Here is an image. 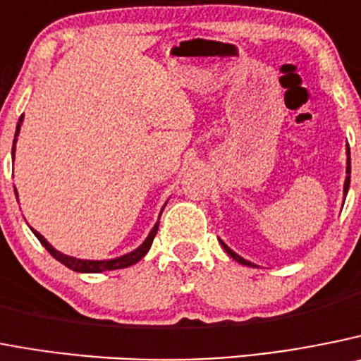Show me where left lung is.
<instances>
[{
	"label": "left lung",
	"mask_w": 361,
	"mask_h": 361,
	"mask_svg": "<svg viewBox=\"0 0 361 361\" xmlns=\"http://www.w3.org/2000/svg\"><path fill=\"white\" fill-rule=\"evenodd\" d=\"M349 184H351V152H349V145H347V177H345V184H343V195H347V191H349ZM220 243H221V247H224V250H226V252L229 254L234 261H238V263H241V264H245V267H256L254 263H250V261L243 259V257L238 256L236 252H233V250H231L229 247H227L221 240H220Z\"/></svg>",
	"instance_id": "1"
}]
</instances>
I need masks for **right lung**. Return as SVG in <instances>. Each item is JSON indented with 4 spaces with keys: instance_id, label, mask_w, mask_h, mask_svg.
I'll list each match as a JSON object with an SVG mask.
<instances>
[{
    "instance_id": "obj_1",
    "label": "right lung",
    "mask_w": 361,
    "mask_h": 361,
    "mask_svg": "<svg viewBox=\"0 0 361 361\" xmlns=\"http://www.w3.org/2000/svg\"><path fill=\"white\" fill-rule=\"evenodd\" d=\"M21 121H23V116L19 118V123L18 127H16V137H18L19 134V128H21ZM16 154V140H14V145H12V155ZM16 197H18V193H16ZM32 229V227H30ZM157 229H159V221L154 226V229L150 231V234L147 236V240L143 241V245H140L135 250H132V252L125 254V256H120V257H114V259H105V261H91V259H77V257H71V256H66V254L59 252V250L53 249L51 245H49L48 241L44 240V236L42 234H39L37 231L32 229V233L37 236V240L41 241L42 247H44L46 250H48L49 254H51L53 257L57 261H61L62 264H66L68 269L75 270V272H84V274H100V272H105V270H118V269H127V267H130V264H135L137 261L141 259V257H145V254L150 250L152 247V241H154L155 234H157Z\"/></svg>"
}]
</instances>
